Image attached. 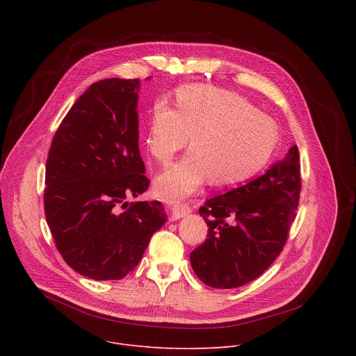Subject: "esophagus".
<instances>
[{
	"instance_id": "1",
	"label": "esophagus",
	"mask_w": 356,
	"mask_h": 356,
	"mask_svg": "<svg viewBox=\"0 0 356 356\" xmlns=\"http://www.w3.org/2000/svg\"><path fill=\"white\" fill-rule=\"evenodd\" d=\"M190 213H191L190 206H187V204H176V206L172 207V220L176 221V220H180V218H184Z\"/></svg>"
}]
</instances>
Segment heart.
I'll return each instance as SVG.
<instances>
[{
  "label": "heart",
  "instance_id": "1",
  "mask_svg": "<svg viewBox=\"0 0 356 356\" xmlns=\"http://www.w3.org/2000/svg\"><path fill=\"white\" fill-rule=\"evenodd\" d=\"M191 136V150L155 179L156 194L169 201L194 194L209 177L218 186L236 184L257 175L277 145L275 121L243 97L211 86L177 91V110L166 101L152 107L146 147L168 163Z\"/></svg>",
  "mask_w": 356,
  "mask_h": 356
}]
</instances>
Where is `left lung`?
Listing matches in <instances>:
<instances>
[{
    "label": "left lung",
    "instance_id": "8db88e82",
    "mask_svg": "<svg viewBox=\"0 0 356 356\" xmlns=\"http://www.w3.org/2000/svg\"><path fill=\"white\" fill-rule=\"evenodd\" d=\"M300 190L294 145L262 176L206 200L200 216L207 238L190 253L197 277L214 289H235L259 277L287 241Z\"/></svg>",
    "mask_w": 356,
    "mask_h": 356
}]
</instances>
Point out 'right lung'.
<instances>
[{
    "instance_id": "add662e5",
    "label": "right lung",
    "mask_w": 356,
    "mask_h": 356,
    "mask_svg": "<svg viewBox=\"0 0 356 356\" xmlns=\"http://www.w3.org/2000/svg\"><path fill=\"white\" fill-rule=\"evenodd\" d=\"M149 79V77H147ZM139 79L91 84L59 125L46 161L44 216L65 262L94 280H120L168 221L146 191L139 154Z\"/></svg>"
}]
</instances>
